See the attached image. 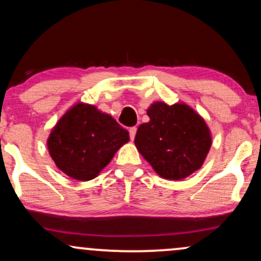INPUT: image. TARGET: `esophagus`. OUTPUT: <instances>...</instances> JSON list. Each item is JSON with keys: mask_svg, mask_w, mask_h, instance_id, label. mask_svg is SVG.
I'll return each mask as SVG.
<instances>
[{"mask_svg": "<svg viewBox=\"0 0 261 261\" xmlns=\"http://www.w3.org/2000/svg\"><path fill=\"white\" fill-rule=\"evenodd\" d=\"M136 131H137L136 127H130V130H128V133H130L131 141L135 140V136H136Z\"/></svg>", "mask_w": 261, "mask_h": 261, "instance_id": "1", "label": "esophagus"}]
</instances>
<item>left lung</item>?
<instances>
[{
	"label": "left lung",
	"mask_w": 261,
	"mask_h": 261,
	"mask_svg": "<svg viewBox=\"0 0 261 261\" xmlns=\"http://www.w3.org/2000/svg\"><path fill=\"white\" fill-rule=\"evenodd\" d=\"M148 122L141 124L135 145L163 179L181 180L202 167L212 145L203 118L185 103L154 101Z\"/></svg>",
	"instance_id": "1"
}]
</instances>
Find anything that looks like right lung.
Here are the masks:
<instances>
[{"label":"right lung","mask_w":261,"mask_h":261,"mask_svg":"<svg viewBox=\"0 0 261 261\" xmlns=\"http://www.w3.org/2000/svg\"><path fill=\"white\" fill-rule=\"evenodd\" d=\"M128 140L127 130L109 114L80 101L60 118L46 143L50 157L61 172L87 181L99 175Z\"/></svg>","instance_id":"obj_1"}]
</instances>
